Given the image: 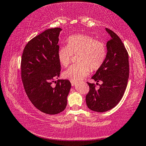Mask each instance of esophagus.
I'll return each mask as SVG.
<instances>
[{
	"label": "esophagus",
	"instance_id": "obj_1",
	"mask_svg": "<svg viewBox=\"0 0 146 146\" xmlns=\"http://www.w3.org/2000/svg\"><path fill=\"white\" fill-rule=\"evenodd\" d=\"M71 86H75L76 82L75 81H73V80H71Z\"/></svg>",
	"mask_w": 146,
	"mask_h": 146
}]
</instances>
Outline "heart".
I'll return each mask as SVG.
<instances>
[{
  "mask_svg": "<svg viewBox=\"0 0 146 146\" xmlns=\"http://www.w3.org/2000/svg\"><path fill=\"white\" fill-rule=\"evenodd\" d=\"M67 46L60 47L57 59L60 64L66 67L70 64L73 55H78V63L71 65L64 72L66 78L75 81L82 80L92 70H97L105 61L107 50L102 41L86 34H75L66 40Z\"/></svg>",
  "mask_w": 146,
  "mask_h": 146,
  "instance_id": "obj_1",
  "label": "heart"
}]
</instances>
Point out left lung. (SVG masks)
Returning a JSON list of instances; mask_svg holds the SVG:
<instances>
[{"label": "left lung", "instance_id": "1", "mask_svg": "<svg viewBox=\"0 0 146 146\" xmlns=\"http://www.w3.org/2000/svg\"><path fill=\"white\" fill-rule=\"evenodd\" d=\"M105 29L110 36L107 43V55L103 65L91 78L97 82L102 81V84L96 89L94 84L87 82L89 91L86 97L88 108L98 112H106L118 104L129 78L128 52L117 34L107 28Z\"/></svg>", "mask_w": 146, "mask_h": 146}]
</instances>
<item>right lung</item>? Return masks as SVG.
Instances as JSON below:
<instances>
[{"mask_svg": "<svg viewBox=\"0 0 146 146\" xmlns=\"http://www.w3.org/2000/svg\"><path fill=\"white\" fill-rule=\"evenodd\" d=\"M60 28L49 29L29 41L21 60L22 79L29 99L34 107L47 114H57L67 105L71 89L68 80H58L60 64L57 59Z\"/></svg>", "mask_w": 146, "mask_h": 146, "instance_id": "add662e5", "label": "right lung"}]
</instances>
